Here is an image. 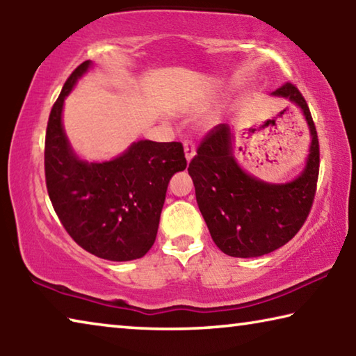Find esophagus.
<instances>
[{
	"instance_id": "34e87169",
	"label": "esophagus",
	"mask_w": 356,
	"mask_h": 356,
	"mask_svg": "<svg viewBox=\"0 0 356 356\" xmlns=\"http://www.w3.org/2000/svg\"><path fill=\"white\" fill-rule=\"evenodd\" d=\"M184 149H185V156L186 160H191L193 156L196 155V147H195V143H193L191 140H185L184 141Z\"/></svg>"
}]
</instances>
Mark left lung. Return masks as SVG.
<instances>
[{
  "mask_svg": "<svg viewBox=\"0 0 356 356\" xmlns=\"http://www.w3.org/2000/svg\"><path fill=\"white\" fill-rule=\"evenodd\" d=\"M273 95L297 104L308 120L311 150L298 179L272 185L242 171L232 156L231 131L225 124L202 138L188 165L210 236L232 257H257L281 248L305 225L314 202L321 150L309 106L292 83H284Z\"/></svg>",
  "mask_w": 356,
  "mask_h": 356,
  "instance_id": "left-lung-1",
  "label": "left lung"
}]
</instances>
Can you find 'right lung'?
Listing matches in <instances>:
<instances>
[{"label": "right lung", "mask_w": 356, "mask_h": 356, "mask_svg": "<svg viewBox=\"0 0 356 356\" xmlns=\"http://www.w3.org/2000/svg\"><path fill=\"white\" fill-rule=\"evenodd\" d=\"M91 63L72 72L50 111L45 134V184L59 221L75 242L108 261H134L152 248L166 188L186 168L182 143L138 141L105 163L72 152L63 130L65 95Z\"/></svg>", "instance_id": "1"}]
</instances>
